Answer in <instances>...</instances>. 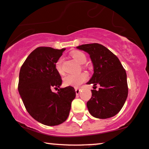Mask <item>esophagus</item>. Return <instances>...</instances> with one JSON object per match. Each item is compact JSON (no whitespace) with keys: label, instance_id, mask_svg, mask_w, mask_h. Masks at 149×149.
<instances>
[{"label":"esophagus","instance_id":"esophagus-1","mask_svg":"<svg viewBox=\"0 0 149 149\" xmlns=\"http://www.w3.org/2000/svg\"><path fill=\"white\" fill-rule=\"evenodd\" d=\"M75 91H76V94L78 95V94H79V93H80L81 89L79 88H75Z\"/></svg>","mask_w":149,"mask_h":149}]
</instances>
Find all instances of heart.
<instances>
[{"mask_svg": "<svg viewBox=\"0 0 149 149\" xmlns=\"http://www.w3.org/2000/svg\"><path fill=\"white\" fill-rule=\"evenodd\" d=\"M72 58H74L75 61L79 64H83L86 62L87 58L83 52H74L72 54ZM56 69L59 74H63V70L62 68V59L60 58L57 61L55 65ZM87 79V74L85 72H81L79 74H69L66 75L63 79L64 84L66 86H71L74 87H78L82 84L83 82H85Z\"/></svg>", "mask_w": 149, "mask_h": 149, "instance_id": "obj_1", "label": "heart"}]
</instances>
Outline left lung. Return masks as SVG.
<instances>
[{
  "instance_id": "8db88e82",
  "label": "left lung",
  "mask_w": 149,
  "mask_h": 149,
  "mask_svg": "<svg viewBox=\"0 0 149 149\" xmlns=\"http://www.w3.org/2000/svg\"><path fill=\"white\" fill-rule=\"evenodd\" d=\"M89 55L93 74L87 84L98 91L91 90V97L87 102L89 113L98 119L114 117L123 107L128 94L127 74L119 58L104 46L98 43L77 47Z\"/></svg>"
}]
</instances>
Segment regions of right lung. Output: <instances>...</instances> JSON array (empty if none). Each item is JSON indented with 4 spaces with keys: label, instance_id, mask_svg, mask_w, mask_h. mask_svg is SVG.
I'll return each mask as SVG.
<instances>
[{
    "label": "right lung",
    "instance_id": "add662e5",
    "mask_svg": "<svg viewBox=\"0 0 149 149\" xmlns=\"http://www.w3.org/2000/svg\"><path fill=\"white\" fill-rule=\"evenodd\" d=\"M64 50L39 47L20 68L18 91L26 109L36 121L45 125L64 123L76 96L74 87L61 88L62 80L55 67ZM52 88L58 92L53 93Z\"/></svg>",
    "mask_w": 149,
    "mask_h": 149
}]
</instances>
